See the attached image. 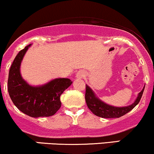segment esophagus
Returning <instances> with one entry per match:
<instances>
[{"label": "esophagus", "instance_id": "obj_1", "mask_svg": "<svg viewBox=\"0 0 154 154\" xmlns=\"http://www.w3.org/2000/svg\"><path fill=\"white\" fill-rule=\"evenodd\" d=\"M85 76V73L83 71H79L77 72V75H76V77H77V78L78 79H81V78H83Z\"/></svg>", "mask_w": 154, "mask_h": 154}]
</instances>
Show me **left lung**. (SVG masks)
<instances>
[{"mask_svg": "<svg viewBox=\"0 0 154 154\" xmlns=\"http://www.w3.org/2000/svg\"><path fill=\"white\" fill-rule=\"evenodd\" d=\"M85 88V101L88 107L95 115L102 118H119L126 114L138 104L145 88L143 87V89L140 92L135 101L131 105L125 107H115L101 101L99 98H97L94 92L87 85Z\"/></svg>", "mask_w": 154, "mask_h": 154, "instance_id": "1", "label": "left lung"}]
</instances>
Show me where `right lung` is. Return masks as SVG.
I'll use <instances>...</instances> for the list:
<instances>
[{
  "label": "right lung",
  "mask_w": 154,
  "mask_h": 154,
  "mask_svg": "<svg viewBox=\"0 0 154 154\" xmlns=\"http://www.w3.org/2000/svg\"><path fill=\"white\" fill-rule=\"evenodd\" d=\"M26 45L17 55L9 70L8 91L14 104L32 117L51 116L61 106L60 96L72 82L67 78H57L41 86H31L20 74V65L24 54L30 46Z\"/></svg>",
  "instance_id": "add662e5"
}]
</instances>
